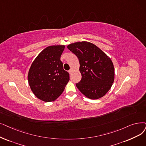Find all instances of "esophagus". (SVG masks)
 <instances>
[{"instance_id": "1", "label": "esophagus", "mask_w": 146, "mask_h": 146, "mask_svg": "<svg viewBox=\"0 0 146 146\" xmlns=\"http://www.w3.org/2000/svg\"><path fill=\"white\" fill-rule=\"evenodd\" d=\"M68 72H69V73L70 74H72V73H73V70L72 69H70V70L68 71Z\"/></svg>"}]
</instances>
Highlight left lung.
<instances>
[{"label":"left lung","mask_w":146,"mask_h":146,"mask_svg":"<svg viewBox=\"0 0 146 146\" xmlns=\"http://www.w3.org/2000/svg\"><path fill=\"white\" fill-rule=\"evenodd\" d=\"M67 48L78 56L81 80L78 90L87 98L97 100L104 96L115 80L111 59L94 44L86 41L70 43Z\"/></svg>","instance_id":"obj_1"}]
</instances>
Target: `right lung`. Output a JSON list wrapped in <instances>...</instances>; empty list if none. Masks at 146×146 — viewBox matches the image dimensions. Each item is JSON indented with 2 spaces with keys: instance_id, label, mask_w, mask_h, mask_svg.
<instances>
[{
  "instance_id": "right-lung-1",
  "label": "right lung",
  "mask_w": 146,
  "mask_h": 146,
  "mask_svg": "<svg viewBox=\"0 0 146 146\" xmlns=\"http://www.w3.org/2000/svg\"><path fill=\"white\" fill-rule=\"evenodd\" d=\"M64 45L46 47L38 55L28 73V82L35 96L42 101L55 100L64 91L70 80L60 58Z\"/></svg>"
}]
</instances>
